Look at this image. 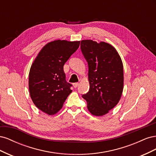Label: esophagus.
I'll list each match as a JSON object with an SVG mask.
<instances>
[{
  "mask_svg": "<svg viewBox=\"0 0 156 156\" xmlns=\"http://www.w3.org/2000/svg\"><path fill=\"white\" fill-rule=\"evenodd\" d=\"M73 85L75 88H76L79 86V83H75L73 84Z\"/></svg>",
  "mask_w": 156,
  "mask_h": 156,
  "instance_id": "esophagus-1",
  "label": "esophagus"
}]
</instances>
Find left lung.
<instances>
[{
    "mask_svg": "<svg viewBox=\"0 0 156 156\" xmlns=\"http://www.w3.org/2000/svg\"><path fill=\"white\" fill-rule=\"evenodd\" d=\"M81 49L88 66L89 91L82 97L92 115L103 116L119 102L124 88L123 64L111 44L82 40Z\"/></svg>",
    "mask_w": 156,
    "mask_h": 156,
    "instance_id": "left-lung-1",
    "label": "left lung"
}]
</instances>
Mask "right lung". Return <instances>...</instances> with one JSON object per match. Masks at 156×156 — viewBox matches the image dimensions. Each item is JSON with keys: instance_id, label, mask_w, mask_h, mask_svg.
I'll use <instances>...</instances> for the list:
<instances>
[{"instance_id": "obj_1", "label": "right lung", "mask_w": 156, "mask_h": 156, "mask_svg": "<svg viewBox=\"0 0 156 156\" xmlns=\"http://www.w3.org/2000/svg\"><path fill=\"white\" fill-rule=\"evenodd\" d=\"M80 41L55 40L39 52L29 72V88L34 105L49 115L62 108L72 90L66 81L64 65L79 48Z\"/></svg>"}]
</instances>
